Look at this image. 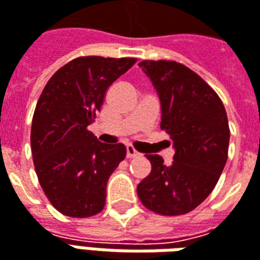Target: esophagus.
<instances>
[{
  "mask_svg": "<svg viewBox=\"0 0 260 260\" xmlns=\"http://www.w3.org/2000/svg\"><path fill=\"white\" fill-rule=\"evenodd\" d=\"M138 156H139V153L136 152L135 149L132 148V146H126V157L132 159V157H138Z\"/></svg>",
  "mask_w": 260,
  "mask_h": 260,
  "instance_id": "obj_1",
  "label": "esophagus"
}]
</instances>
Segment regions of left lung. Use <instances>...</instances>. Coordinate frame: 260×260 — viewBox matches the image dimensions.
<instances>
[{"label": "left lung", "mask_w": 260, "mask_h": 260, "mask_svg": "<svg viewBox=\"0 0 260 260\" xmlns=\"http://www.w3.org/2000/svg\"><path fill=\"white\" fill-rule=\"evenodd\" d=\"M160 100V128L173 142L172 165L146 155L152 170L138 184L143 206L160 215L193 211L210 196L228 159L230 125L218 94L199 74L173 60L139 63Z\"/></svg>", "instance_id": "obj_1"}]
</instances>
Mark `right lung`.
I'll return each instance as SVG.
<instances>
[{"label":"right lung","mask_w":260,"mask_h":260,"mask_svg":"<svg viewBox=\"0 0 260 260\" xmlns=\"http://www.w3.org/2000/svg\"><path fill=\"white\" fill-rule=\"evenodd\" d=\"M135 61L73 59L50 77L38 100L30 129L34 165L43 193L67 217H92L104 208L107 181L126 148L99 142L87 126L101 110L108 87Z\"/></svg>","instance_id":"1"}]
</instances>
